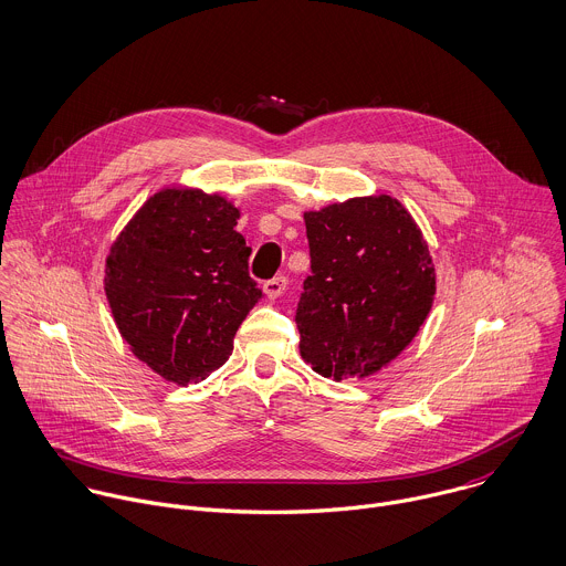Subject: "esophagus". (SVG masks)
<instances>
[{"label": "esophagus", "mask_w": 566, "mask_h": 566, "mask_svg": "<svg viewBox=\"0 0 566 566\" xmlns=\"http://www.w3.org/2000/svg\"><path fill=\"white\" fill-rule=\"evenodd\" d=\"M285 287H287V279L285 276H274V279L263 283V292H265L268 298H279L285 292Z\"/></svg>", "instance_id": "34e87169"}]
</instances>
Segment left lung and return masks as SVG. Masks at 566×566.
<instances>
[{
  "label": "left lung",
  "mask_w": 566,
  "mask_h": 566,
  "mask_svg": "<svg viewBox=\"0 0 566 566\" xmlns=\"http://www.w3.org/2000/svg\"><path fill=\"white\" fill-rule=\"evenodd\" d=\"M312 274L296 307L301 356L325 378L387 367L422 327L436 270L420 228L389 195L303 214Z\"/></svg>",
  "instance_id": "1"
}]
</instances>
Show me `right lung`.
Segmentation results:
<instances>
[{"mask_svg":"<svg viewBox=\"0 0 566 566\" xmlns=\"http://www.w3.org/2000/svg\"><path fill=\"white\" fill-rule=\"evenodd\" d=\"M239 217L219 192L172 186L155 192L111 248L104 290L117 329L168 382L219 369L261 298Z\"/></svg>","mask_w":566,"mask_h":566,"instance_id":"add662e5","label":"right lung"}]
</instances>
